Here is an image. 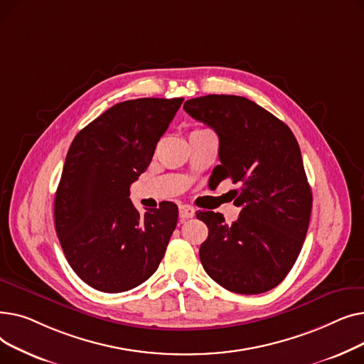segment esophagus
<instances>
[{
  "instance_id": "esophagus-1",
  "label": "esophagus",
  "mask_w": 364,
  "mask_h": 364,
  "mask_svg": "<svg viewBox=\"0 0 364 364\" xmlns=\"http://www.w3.org/2000/svg\"><path fill=\"white\" fill-rule=\"evenodd\" d=\"M195 217V208L188 206V205H181L180 206V218H193Z\"/></svg>"
}]
</instances>
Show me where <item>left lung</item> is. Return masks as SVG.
Wrapping results in <instances>:
<instances>
[{
	"instance_id": "8db88e82",
	"label": "left lung",
	"mask_w": 364,
	"mask_h": 364,
	"mask_svg": "<svg viewBox=\"0 0 364 364\" xmlns=\"http://www.w3.org/2000/svg\"><path fill=\"white\" fill-rule=\"evenodd\" d=\"M184 110L220 139L213 178L240 186L233 224L220 213H196L208 225L199 250L203 269L227 291H270L291 272L310 224L313 195L298 141L288 125L240 95L190 99Z\"/></svg>"
}]
</instances>
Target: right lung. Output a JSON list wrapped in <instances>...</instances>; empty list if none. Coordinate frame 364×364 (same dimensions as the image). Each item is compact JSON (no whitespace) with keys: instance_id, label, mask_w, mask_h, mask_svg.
Here are the masks:
<instances>
[{"instance_id":"right-lung-1","label":"right lung","mask_w":364,"mask_h":364,"mask_svg":"<svg viewBox=\"0 0 364 364\" xmlns=\"http://www.w3.org/2000/svg\"><path fill=\"white\" fill-rule=\"evenodd\" d=\"M183 100L146 97L114 105L69 147L54 200L55 233L72 270L94 289L136 288L164 258L178 208L162 202L141 215L129 199V186L147 169Z\"/></svg>"}]
</instances>
